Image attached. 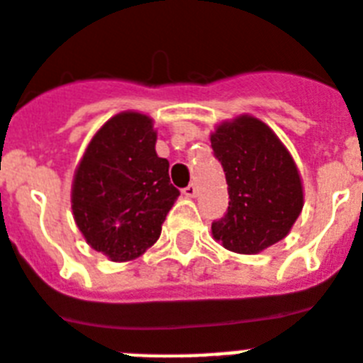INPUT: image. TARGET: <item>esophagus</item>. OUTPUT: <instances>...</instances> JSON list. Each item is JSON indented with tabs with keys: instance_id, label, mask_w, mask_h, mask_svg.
I'll return each mask as SVG.
<instances>
[{
	"instance_id": "34e87169",
	"label": "esophagus",
	"mask_w": 363,
	"mask_h": 363,
	"mask_svg": "<svg viewBox=\"0 0 363 363\" xmlns=\"http://www.w3.org/2000/svg\"><path fill=\"white\" fill-rule=\"evenodd\" d=\"M182 193H184L185 198H194V196H196V193H198V189H196V185L191 184V185H187V187H185Z\"/></svg>"
}]
</instances>
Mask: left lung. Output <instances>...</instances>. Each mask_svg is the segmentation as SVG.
<instances>
[{"label":"left lung","instance_id":"8db88e82","mask_svg":"<svg viewBox=\"0 0 363 363\" xmlns=\"http://www.w3.org/2000/svg\"><path fill=\"white\" fill-rule=\"evenodd\" d=\"M211 147L228 182L229 207L211 225L225 250L255 255L283 240L301 215V174L270 126L253 116L222 121Z\"/></svg>","mask_w":363,"mask_h":363}]
</instances>
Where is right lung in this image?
Here are the masks:
<instances>
[{"mask_svg": "<svg viewBox=\"0 0 363 363\" xmlns=\"http://www.w3.org/2000/svg\"><path fill=\"white\" fill-rule=\"evenodd\" d=\"M156 139L150 117L121 111L97 130L77 165L73 218L86 242L113 262L134 261L154 246L179 196Z\"/></svg>", "mask_w": 363, "mask_h": 363, "instance_id": "right-lung-1", "label": "right lung"}]
</instances>
